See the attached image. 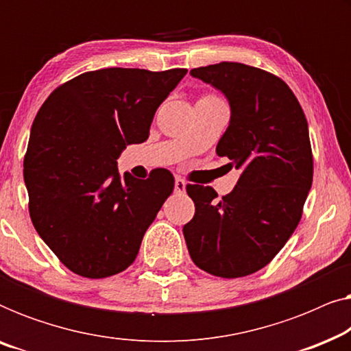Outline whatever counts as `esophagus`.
<instances>
[{
    "mask_svg": "<svg viewBox=\"0 0 351 351\" xmlns=\"http://www.w3.org/2000/svg\"><path fill=\"white\" fill-rule=\"evenodd\" d=\"M174 186H176L177 193H184L185 189H186V182L184 179H180V177H176Z\"/></svg>",
    "mask_w": 351,
    "mask_h": 351,
    "instance_id": "obj_1",
    "label": "esophagus"
}]
</instances>
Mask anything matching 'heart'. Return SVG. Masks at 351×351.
I'll use <instances>...</instances> for the list:
<instances>
[{
	"mask_svg": "<svg viewBox=\"0 0 351 351\" xmlns=\"http://www.w3.org/2000/svg\"><path fill=\"white\" fill-rule=\"evenodd\" d=\"M203 99H215V97H210V95H208V97H203Z\"/></svg>",
	"mask_w": 351,
	"mask_h": 351,
	"instance_id": "heart-1",
	"label": "heart"
}]
</instances>
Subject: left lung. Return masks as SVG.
Returning <instances> with one entry per match:
<instances>
[{
    "instance_id": "1",
    "label": "left lung",
    "mask_w": 351,
    "mask_h": 351,
    "mask_svg": "<svg viewBox=\"0 0 351 351\" xmlns=\"http://www.w3.org/2000/svg\"><path fill=\"white\" fill-rule=\"evenodd\" d=\"M228 99L232 117L215 148L239 179L215 201L210 186L186 185L195 215L184 227L191 261L220 278H241L271 262L300 222L313 182L308 124L285 81L238 62L190 71Z\"/></svg>"
}]
</instances>
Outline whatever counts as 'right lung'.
<instances>
[{
    "label": "right lung",
    "instance_id": "1",
    "mask_svg": "<svg viewBox=\"0 0 351 351\" xmlns=\"http://www.w3.org/2000/svg\"><path fill=\"white\" fill-rule=\"evenodd\" d=\"M186 69H104L51 93L33 121L23 179L36 232L76 275L107 278L136 261L174 177L119 176L126 145L148 138L156 108Z\"/></svg>",
    "mask_w": 351,
    "mask_h": 351
}]
</instances>
